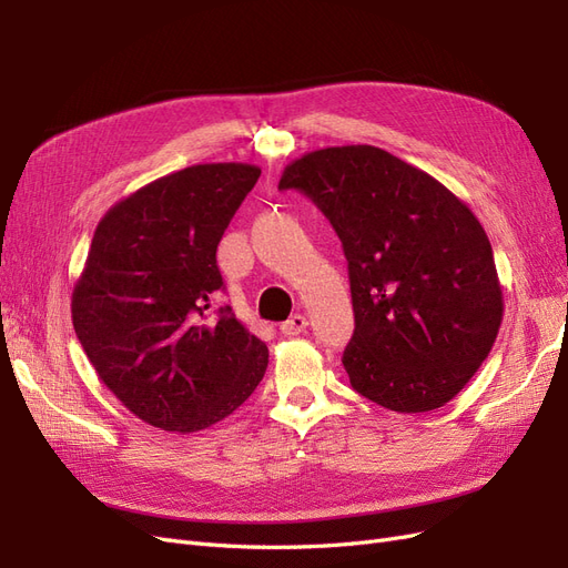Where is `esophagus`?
<instances>
[{
	"label": "esophagus",
	"instance_id": "esophagus-1",
	"mask_svg": "<svg viewBox=\"0 0 568 568\" xmlns=\"http://www.w3.org/2000/svg\"><path fill=\"white\" fill-rule=\"evenodd\" d=\"M305 326H307V320L303 315H291L286 322H282L280 329L284 336H298L305 332Z\"/></svg>",
	"mask_w": 568,
	"mask_h": 568
}]
</instances>
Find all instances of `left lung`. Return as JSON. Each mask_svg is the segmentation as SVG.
Masks as SVG:
<instances>
[{
	"instance_id": "obj_1",
	"label": "left lung",
	"mask_w": 568,
	"mask_h": 568,
	"mask_svg": "<svg viewBox=\"0 0 568 568\" xmlns=\"http://www.w3.org/2000/svg\"><path fill=\"white\" fill-rule=\"evenodd\" d=\"M348 261L351 386L393 412L450 403L488 357L505 313L493 248L469 205L424 170L369 144L288 163Z\"/></svg>"
}]
</instances>
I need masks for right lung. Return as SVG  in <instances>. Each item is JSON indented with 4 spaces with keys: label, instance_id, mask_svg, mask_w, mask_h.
<instances>
[{
    "label": "right lung",
    "instance_id": "1",
    "mask_svg": "<svg viewBox=\"0 0 568 568\" xmlns=\"http://www.w3.org/2000/svg\"><path fill=\"white\" fill-rule=\"evenodd\" d=\"M261 168L203 163L118 201L97 225L73 288L75 334L99 379L134 417L194 434L261 384L267 346L211 301L215 251Z\"/></svg>",
    "mask_w": 568,
    "mask_h": 568
}]
</instances>
